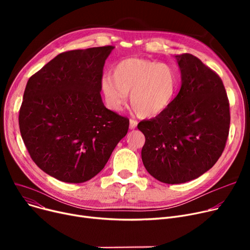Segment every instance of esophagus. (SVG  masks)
Listing matches in <instances>:
<instances>
[{"label": "esophagus", "mask_w": 250, "mask_h": 250, "mask_svg": "<svg viewBox=\"0 0 250 250\" xmlns=\"http://www.w3.org/2000/svg\"><path fill=\"white\" fill-rule=\"evenodd\" d=\"M138 125V122L136 120H134V118H130L129 120V128L130 129H134Z\"/></svg>", "instance_id": "34e87169"}]
</instances>
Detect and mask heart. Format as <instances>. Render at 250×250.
I'll return each mask as SVG.
<instances>
[{
  "label": "heart",
  "mask_w": 250,
  "mask_h": 250,
  "mask_svg": "<svg viewBox=\"0 0 250 250\" xmlns=\"http://www.w3.org/2000/svg\"><path fill=\"white\" fill-rule=\"evenodd\" d=\"M179 74L172 64L146 59L128 58L118 62L112 75L101 79V90L107 106L120 111L129 93L130 104L143 117L166 110L177 93Z\"/></svg>",
  "instance_id": "obj_1"
}]
</instances>
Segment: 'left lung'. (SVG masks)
I'll list each match as a JSON object with an SVG mask.
<instances>
[{"mask_svg":"<svg viewBox=\"0 0 250 250\" xmlns=\"http://www.w3.org/2000/svg\"><path fill=\"white\" fill-rule=\"evenodd\" d=\"M176 59L179 93L166 110L138 125L146 139L144 166L168 185L192 180L211 169L225 149L230 127L229 100L219 75L190 54Z\"/></svg>","mask_w":250,"mask_h":250,"instance_id":"8db88e82","label":"left lung"}]
</instances>
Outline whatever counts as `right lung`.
I'll list each match as a JSON object with an SVG mask.
<instances>
[{"label": "right lung", "mask_w": 250, "mask_h": 250, "mask_svg": "<svg viewBox=\"0 0 250 250\" xmlns=\"http://www.w3.org/2000/svg\"><path fill=\"white\" fill-rule=\"evenodd\" d=\"M112 45L62 52L33 74L19 110L33 162L69 183L98 174L127 133L129 120L104 106L101 79Z\"/></svg>", "instance_id": "1"}]
</instances>
